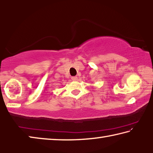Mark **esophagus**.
<instances>
[{"mask_svg": "<svg viewBox=\"0 0 153 153\" xmlns=\"http://www.w3.org/2000/svg\"><path fill=\"white\" fill-rule=\"evenodd\" d=\"M71 79L72 80V81H76V80L78 79V77H77V76H72Z\"/></svg>", "mask_w": 153, "mask_h": 153, "instance_id": "esophagus-1", "label": "esophagus"}]
</instances>
